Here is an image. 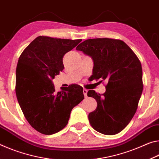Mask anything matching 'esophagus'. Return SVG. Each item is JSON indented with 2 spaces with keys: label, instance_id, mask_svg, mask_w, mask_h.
Listing matches in <instances>:
<instances>
[{
  "label": "esophagus",
  "instance_id": "34e87169",
  "mask_svg": "<svg viewBox=\"0 0 159 159\" xmlns=\"http://www.w3.org/2000/svg\"><path fill=\"white\" fill-rule=\"evenodd\" d=\"M87 92L88 91L86 89H83V93H84V97H87Z\"/></svg>",
  "mask_w": 159,
  "mask_h": 159
}]
</instances>
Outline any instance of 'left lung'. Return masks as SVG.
I'll list each match as a JSON object with an SVG mask.
<instances>
[{"mask_svg":"<svg viewBox=\"0 0 159 159\" xmlns=\"http://www.w3.org/2000/svg\"><path fill=\"white\" fill-rule=\"evenodd\" d=\"M93 61L92 80H106V92L89 90L97 107L89 114L91 125L106 135L119 133L136 113L143 90L139 60L124 41L113 39H90L77 46Z\"/></svg>","mask_w":159,"mask_h":159,"instance_id":"obj_1","label":"left lung"}]
</instances>
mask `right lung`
Segmentation results:
<instances>
[{"label": "right lung", "instance_id": "add662e5", "mask_svg": "<svg viewBox=\"0 0 159 159\" xmlns=\"http://www.w3.org/2000/svg\"><path fill=\"white\" fill-rule=\"evenodd\" d=\"M81 41L40 36L20 56L15 85L18 103L30 125L43 134L63 129L72 108L84 99L80 85L72 84L56 92L52 82L64 68L65 54Z\"/></svg>", "mask_w": 159, "mask_h": 159}]
</instances>
